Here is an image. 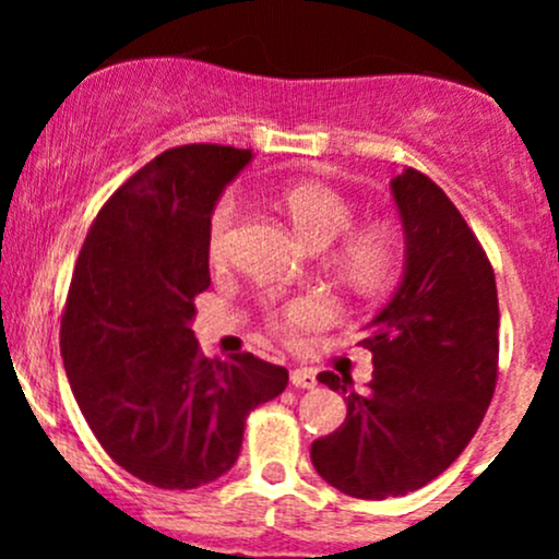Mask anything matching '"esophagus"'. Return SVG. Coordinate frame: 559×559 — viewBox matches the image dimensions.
I'll use <instances>...</instances> for the list:
<instances>
[{
    "label": "esophagus",
    "instance_id": "esophagus-1",
    "mask_svg": "<svg viewBox=\"0 0 559 559\" xmlns=\"http://www.w3.org/2000/svg\"><path fill=\"white\" fill-rule=\"evenodd\" d=\"M292 386H297V389H316L318 386V378H316V373H310V370L297 368V370H292Z\"/></svg>",
    "mask_w": 559,
    "mask_h": 559
}]
</instances>
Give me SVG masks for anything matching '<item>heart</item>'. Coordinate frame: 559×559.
<instances>
[{
	"instance_id": "obj_1",
	"label": "heart",
	"mask_w": 559,
	"mask_h": 559,
	"mask_svg": "<svg viewBox=\"0 0 559 559\" xmlns=\"http://www.w3.org/2000/svg\"><path fill=\"white\" fill-rule=\"evenodd\" d=\"M278 207L284 210L294 230L312 249H325L333 241L344 239L336 254V265L352 284L362 288H378L391 278L396 265V241L386 228H365L349 234L355 226V210L331 186L320 181H294L278 191ZM239 202L234 194H223L207 215L204 249L207 260L217 265L226 260L234 236ZM331 318L329 301L320 297H299L288 301L284 310L273 316L275 331L286 338L318 329Z\"/></svg>"
}]
</instances>
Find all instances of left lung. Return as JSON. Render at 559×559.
<instances>
[{
  "mask_svg": "<svg viewBox=\"0 0 559 559\" xmlns=\"http://www.w3.org/2000/svg\"><path fill=\"white\" fill-rule=\"evenodd\" d=\"M407 260L394 297L368 323V391L346 394L342 428L312 441L320 478L357 499L404 497L447 471L478 431L497 386V281L476 234L420 170L391 181Z\"/></svg>",
  "mask_w": 559,
  "mask_h": 559,
  "instance_id": "left-lung-1",
  "label": "left lung"
}]
</instances>
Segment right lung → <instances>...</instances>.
Returning <instances> with one entry per match:
<instances>
[{"label": "right lung", "instance_id": "1", "mask_svg": "<svg viewBox=\"0 0 559 559\" xmlns=\"http://www.w3.org/2000/svg\"><path fill=\"white\" fill-rule=\"evenodd\" d=\"M252 150L163 152L88 228L60 325L75 402L102 449L157 489H197L241 452L243 423L288 370L241 352L210 360L191 320L210 286L207 215Z\"/></svg>", "mask_w": 559, "mask_h": 559}]
</instances>
